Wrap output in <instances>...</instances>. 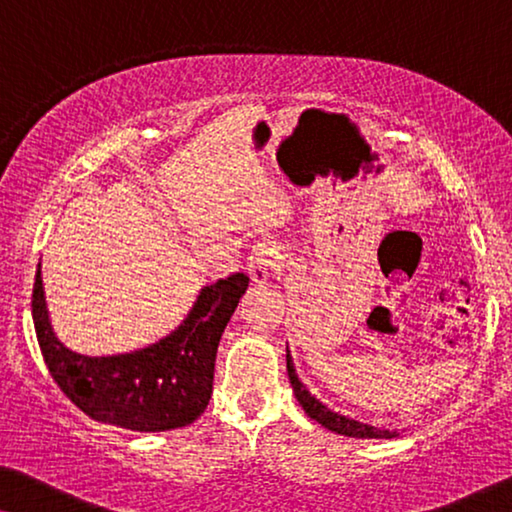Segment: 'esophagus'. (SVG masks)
<instances>
[{
  "instance_id": "obj_1",
  "label": "esophagus",
  "mask_w": 512,
  "mask_h": 512,
  "mask_svg": "<svg viewBox=\"0 0 512 512\" xmlns=\"http://www.w3.org/2000/svg\"><path fill=\"white\" fill-rule=\"evenodd\" d=\"M247 270L249 277L254 284H265L270 279L272 272L277 270V261H275V251H272L270 244H256L254 251H251L249 261H247Z\"/></svg>"
}]
</instances>
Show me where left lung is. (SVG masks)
<instances>
[{
	"instance_id": "obj_1",
	"label": "left lung",
	"mask_w": 512,
	"mask_h": 512,
	"mask_svg": "<svg viewBox=\"0 0 512 512\" xmlns=\"http://www.w3.org/2000/svg\"><path fill=\"white\" fill-rule=\"evenodd\" d=\"M286 370H289V380H291L293 394H296L298 403L303 405L305 415L314 419V422H319L321 426H324V429L340 433V436H349V438H394V436H398L396 431L377 429V426L356 422V419H352V417L338 415V412L328 410L326 405L317 401V398H314L310 391H307L305 384L298 380V373H296V366H293L289 347H286Z\"/></svg>"
}]
</instances>
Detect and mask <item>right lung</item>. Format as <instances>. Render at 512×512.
Listing matches in <instances>:
<instances>
[{
  "label": "right lung",
  "mask_w": 512,
  "mask_h": 512,
  "mask_svg": "<svg viewBox=\"0 0 512 512\" xmlns=\"http://www.w3.org/2000/svg\"><path fill=\"white\" fill-rule=\"evenodd\" d=\"M247 286L244 272L205 286L184 324L156 345L130 354L83 356L55 338L37 270L34 331L48 373L90 419L130 431H170L193 424L205 412L216 349Z\"/></svg>",
  "instance_id": "add662e5"
}]
</instances>
